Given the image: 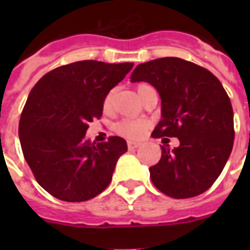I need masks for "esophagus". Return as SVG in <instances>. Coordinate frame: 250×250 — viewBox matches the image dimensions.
Listing matches in <instances>:
<instances>
[{
	"label": "esophagus",
	"instance_id": "34e87169",
	"mask_svg": "<svg viewBox=\"0 0 250 250\" xmlns=\"http://www.w3.org/2000/svg\"><path fill=\"white\" fill-rule=\"evenodd\" d=\"M127 146H128V149H136L141 146V143H139V141H128Z\"/></svg>",
	"mask_w": 250,
	"mask_h": 250
}]
</instances>
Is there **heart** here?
<instances>
[{
  "label": "heart",
  "instance_id": "1",
  "mask_svg": "<svg viewBox=\"0 0 250 250\" xmlns=\"http://www.w3.org/2000/svg\"><path fill=\"white\" fill-rule=\"evenodd\" d=\"M145 86H149L148 84H140L137 86V90L140 93L141 90L144 89ZM113 98H114V90H110L109 93L106 94L102 102V107L105 111H109L113 106ZM148 122L141 121V119H132V118H125L114 125V129L118 135H121L127 139H141L146 133L148 129Z\"/></svg>",
  "mask_w": 250,
  "mask_h": 250
}]
</instances>
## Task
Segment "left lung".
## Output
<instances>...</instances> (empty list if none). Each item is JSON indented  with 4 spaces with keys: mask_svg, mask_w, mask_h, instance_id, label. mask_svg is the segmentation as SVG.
I'll return each mask as SVG.
<instances>
[{
    "mask_svg": "<svg viewBox=\"0 0 250 250\" xmlns=\"http://www.w3.org/2000/svg\"><path fill=\"white\" fill-rule=\"evenodd\" d=\"M131 82H146L160 93L162 119L152 136L178 137L172 150L161 146L149 168L157 189L189 198L208 190L221 175L233 146V111L222 83L206 68L166 57L139 64Z\"/></svg>",
    "mask_w": 250,
    "mask_h": 250,
    "instance_id": "1",
    "label": "left lung"
}]
</instances>
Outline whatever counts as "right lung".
I'll list each match as a JSON object with an SVG mask.
<instances>
[{
	"mask_svg": "<svg viewBox=\"0 0 250 250\" xmlns=\"http://www.w3.org/2000/svg\"><path fill=\"white\" fill-rule=\"evenodd\" d=\"M133 63L79 61L45 74L29 93L19 122L21 150L37 183L58 200L86 201L109 186L127 143H90L88 123Z\"/></svg>",
	"mask_w": 250,
	"mask_h": 250,
	"instance_id": "right-lung-1",
	"label": "right lung"
}]
</instances>
